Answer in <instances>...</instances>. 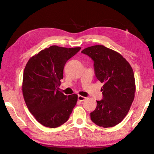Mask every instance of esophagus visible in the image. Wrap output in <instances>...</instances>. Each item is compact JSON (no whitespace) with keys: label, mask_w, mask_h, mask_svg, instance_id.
<instances>
[{"label":"esophagus","mask_w":154,"mask_h":154,"mask_svg":"<svg viewBox=\"0 0 154 154\" xmlns=\"http://www.w3.org/2000/svg\"><path fill=\"white\" fill-rule=\"evenodd\" d=\"M85 99H86V97L81 96V95H78V100L79 101H84Z\"/></svg>","instance_id":"34e87169"}]
</instances>
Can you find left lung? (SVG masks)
<instances>
[{
    "label": "left lung",
    "mask_w": 154,
    "mask_h": 154,
    "mask_svg": "<svg viewBox=\"0 0 154 154\" xmlns=\"http://www.w3.org/2000/svg\"><path fill=\"white\" fill-rule=\"evenodd\" d=\"M81 53L92 59L95 76L103 83V99L97 100L91 119L104 128L116 126L126 116L134 99L132 68L120 54L102 45L87 48Z\"/></svg>",
    "instance_id": "1"
}]
</instances>
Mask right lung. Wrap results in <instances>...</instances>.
Here are the masks:
<instances>
[{"instance_id": "add662e5", "label": "right lung", "mask_w": 154, "mask_h": 154, "mask_svg": "<svg viewBox=\"0 0 154 154\" xmlns=\"http://www.w3.org/2000/svg\"><path fill=\"white\" fill-rule=\"evenodd\" d=\"M81 48L51 45L32 57L23 74L22 93L28 110L39 123L57 128L68 120L77 95H65L59 91L67 60Z\"/></svg>"}]
</instances>
